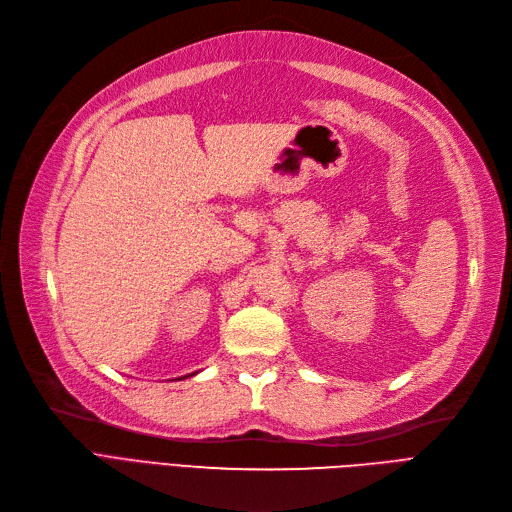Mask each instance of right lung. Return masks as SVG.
Returning <instances> with one entry per match:
<instances>
[{
	"instance_id": "1",
	"label": "right lung",
	"mask_w": 512,
	"mask_h": 512,
	"mask_svg": "<svg viewBox=\"0 0 512 512\" xmlns=\"http://www.w3.org/2000/svg\"><path fill=\"white\" fill-rule=\"evenodd\" d=\"M189 376H195V372H193V374H189ZM180 378H187V376H180ZM180 378H178V381H180Z\"/></svg>"
}]
</instances>
